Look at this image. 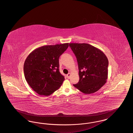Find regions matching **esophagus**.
Here are the masks:
<instances>
[{"label": "esophagus", "mask_w": 133, "mask_h": 133, "mask_svg": "<svg viewBox=\"0 0 133 133\" xmlns=\"http://www.w3.org/2000/svg\"><path fill=\"white\" fill-rule=\"evenodd\" d=\"M70 76H71V74H70V73H68V74L67 75V77L68 79H69L70 78Z\"/></svg>", "instance_id": "esophagus-1"}]
</instances>
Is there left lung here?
I'll list each match as a JSON object with an SVG mask.
<instances>
[{
	"label": "left lung",
	"instance_id": "obj_1",
	"mask_svg": "<svg viewBox=\"0 0 133 133\" xmlns=\"http://www.w3.org/2000/svg\"><path fill=\"white\" fill-rule=\"evenodd\" d=\"M78 64L79 81L73 86L86 94L94 93L107 82L108 60L99 49L87 43H69Z\"/></svg>",
	"mask_w": 133,
	"mask_h": 133
}]
</instances>
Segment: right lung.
<instances>
[{
    "instance_id": "obj_1",
    "label": "right lung",
    "mask_w": 133,
    "mask_h": 133,
    "mask_svg": "<svg viewBox=\"0 0 133 133\" xmlns=\"http://www.w3.org/2000/svg\"><path fill=\"white\" fill-rule=\"evenodd\" d=\"M69 43L43 46L32 51L24 64L29 85L38 94L49 96L62 85L65 78L59 72V58Z\"/></svg>"
}]
</instances>
